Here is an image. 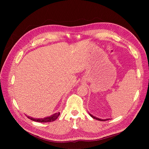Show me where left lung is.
I'll use <instances>...</instances> for the list:
<instances>
[{
	"instance_id": "1",
	"label": "left lung",
	"mask_w": 149,
	"mask_h": 149,
	"mask_svg": "<svg viewBox=\"0 0 149 149\" xmlns=\"http://www.w3.org/2000/svg\"><path fill=\"white\" fill-rule=\"evenodd\" d=\"M89 114L91 116L92 118H93V119H96V120H101V121H105V120H108V119H100V118H96V117H95V116H93L92 114H89Z\"/></svg>"
}]
</instances>
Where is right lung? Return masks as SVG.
Wrapping results in <instances>:
<instances>
[{
	"label": "right lung",
	"instance_id": "right-lung-1",
	"mask_svg": "<svg viewBox=\"0 0 149 149\" xmlns=\"http://www.w3.org/2000/svg\"><path fill=\"white\" fill-rule=\"evenodd\" d=\"M60 113V112H56V113L50 116L49 117H47V118H41V119H35V118H30L29 116H27V118H29L30 119H31V120H33L35 122H38V123H48V122H52L55 120L58 117H59Z\"/></svg>",
	"mask_w": 149,
	"mask_h": 149
}]
</instances>
